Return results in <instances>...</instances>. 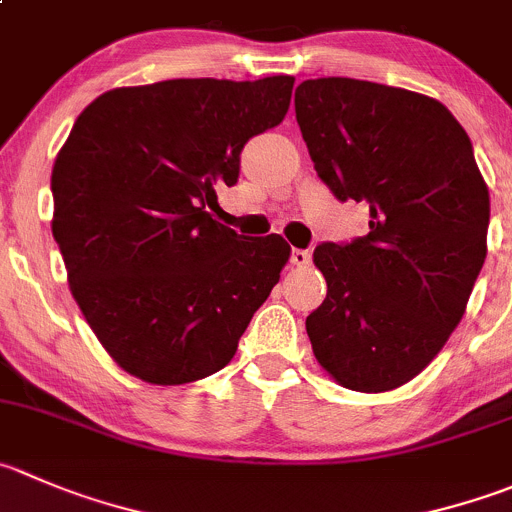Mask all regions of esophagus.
<instances>
[{
    "instance_id": "34e87169",
    "label": "esophagus",
    "mask_w": 512,
    "mask_h": 512,
    "mask_svg": "<svg viewBox=\"0 0 512 512\" xmlns=\"http://www.w3.org/2000/svg\"><path fill=\"white\" fill-rule=\"evenodd\" d=\"M290 262L295 267H307L312 262V255L310 250H300V247H295V250L290 252Z\"/></svg>"
}]
</instances>
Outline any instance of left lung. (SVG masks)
Listing matches in <instances>:
<instances>
[{
    "label": "left lung",
    "instance_id": "obj_1",
    "mask_svg": "<svg viewBox=\"0 0 512 512\" xmlns=\"http://www.w3.org/2000/svg\"><path fill=\"white\" fill-rule=\"evenodd\" d=\"M295 117L317 177L370 207L367 235L315 247L327 297L305 320L312 352L345 388L395 390L443 350L485 262L473 145L438 99L362 79H305Z\"/></svg>",
    "mask_w": 512,
    "mask_h": 512
}]
</instances>
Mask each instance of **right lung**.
<instances>
[{"instance_id": "right-lung-1", "label": "right lung", "mask_w": 512, "mask_h": 512, "mask_svg": "<svg viewBox=\"0 0 512 512\" xmlns=\"http://www.w3.org/2000/svg\"><path fill=\"white\" fill-rule=\"evenodd\" d=\"M287 74L167 79L99 94L52 170V235L104 350L152 385L222 370L290 260L280 235L212 220L247 140L287 114Z\"/></svg>"}]
</instances>
